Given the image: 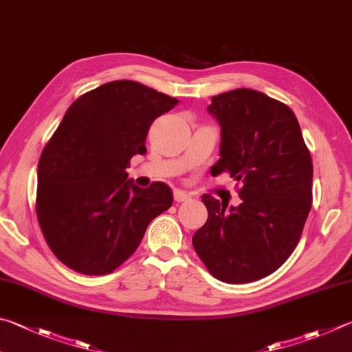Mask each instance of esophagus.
Masks as SVG:
<instances>
[{
  "label": "esophagus",
  "instance_id": "1",
  "mask_svg": "<svg viewBox=\"0 0 352 352\" xmlns=\"http://www.w3.org/2000/svg\"><path fill=\"white\" fill-rule=\"evenodd\" d=\"M190 198V195L188 192H184V190H180V189H175L174 190V200L182 203V201H188Z\"/></svg>",
  "mask_w": 352,
  "mask_h": 352
}]
</instances>
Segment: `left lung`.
Masks as SVG:
<instances>
[{
	"instance_id": "1",
	"label": "left lung",
	"mask_w": 352,
	"mask_h": 352,
	"mask_svg": "<svg viewBox=\"0 0 352 352\" xmlns=\"http://www.w3.org/2000/svg\"><path fill=\"white\" fill-rule=\"evenodd\" d=\"M208 111L221 126L214 177L237 180L240 206L210 194L208 221L192 237L206 270L225 283H249L277 271L294 252L312 206V160L296 113L254 89L214 95Z\"/></svg>"
}]
</instances>
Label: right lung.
I'll return each instance as SVG.
<instances>
[{
  "instance_id": "add662e5",
  "label": "right lung",
  "mask_w": 352,
  "mask_h": 352,
  "mask_svg": "<svg viewBox=\"0 0 352 352\" xmlns=\"http://www.w3.org/2000/svg\"><path fill=\"white\" fill-rule=\"evenodd\" d=\"M178 100L138 81L106 82L76 98L38 162L35 210L47 246L85 276L111 274L135 252L149 223L172 206L163 182L127 180L154 120Z\"/></svg>"
}]
</instances>
